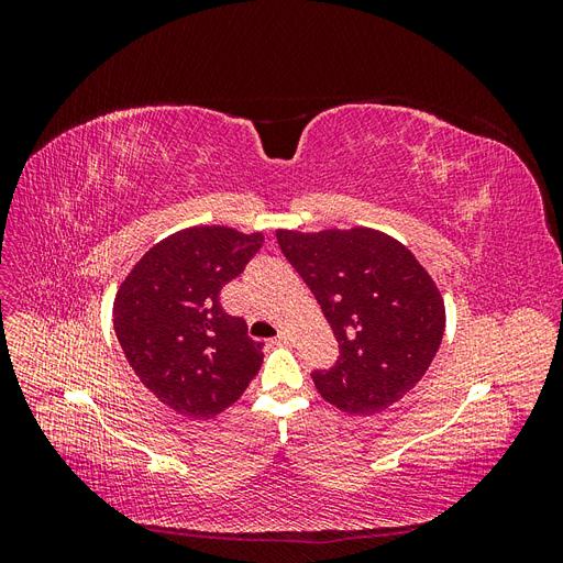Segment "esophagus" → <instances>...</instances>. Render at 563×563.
Instances as JSON below:
<instances>
[{"instance_id":"1","label":"esophagus","mask_w":563,"mask_h":563,"mask_svg":"<svg viewBox=\"0 0 563 563\" xmlns=\"http://www.w3.org/2000/svg\"><path fill=\"white\" fill-rule=\"evenodd\" d=\"M275 343H277V345H288V343H291V333H288V331H279V335L275 338Z\"/></svg>"}]
</instances>
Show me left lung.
<instances>
[{
    "instance_id": "obj_1",
    "label": "left lung",
    "mask_w": 563,
    "mask_h": 563,
    "mask_svg": "<svg viewBox=\"0 0 563 563\" xmlns=\"http://www.w3.org/2000/svg\"><path fill=\"white\" fill-rule=\"evenodd\" d=\"M277 240L340 345L335 366L312 373L319 395L360 416L397 404L430 368L444 335V298L430 272L373 228L277 230Z\"/></svg>"
}]
</instances>
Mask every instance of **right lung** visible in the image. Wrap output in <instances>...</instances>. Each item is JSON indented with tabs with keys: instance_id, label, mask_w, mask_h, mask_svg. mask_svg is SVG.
Wrapping results in <instances>:
<instances>
[{
	"instance_id": "obj_1",
	"label": "right lung",
	"mask_w": 563,
	"mask_h": 563,
	"mask_svg": "<svg viewBox=\"0 0 563 563\" xmlns=\"http://www.w3.org/2000/svg\"><path fill=\"white\" fill-rule=\"evenodd\" d=\"M263 240L228 225L185 228L145 251L117 288L112 321L126 362L180 416L216 418L261 371L263 343L218 296Z\"/></svg>"
}]
</instances>
